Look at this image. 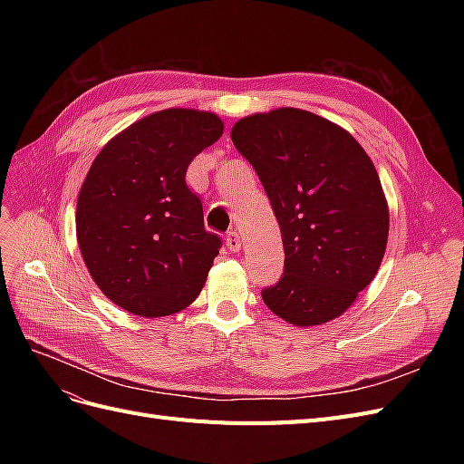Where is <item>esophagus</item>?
<instances>
[{"instance_id": "34e87169", "label": "esophagus", "mask_w": 464, "mask_h": 464, "mask_svg": "<svg viewBox=\"0 0 464 464\" xmlns=\"http://www.w3.org/2000/svg\"><path fill=\"white\" fill-rule=\"evenodd\" d=\"M227 247L230 249V251H240L242 249V240H240V234H237L236 230H230L228 234H227Z\"/></svg>"}]
</instances>
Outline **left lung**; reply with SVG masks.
<instances>
[{
    "label": "left lung",
    "mask_w": 464,
    "mask_h": 464,
    "mask_svg": "<svg viewBox=\"0 0 464 464\" xmlns=\"http://www.w3.org/2000/svg\"><path fill=\"white\" fill-rule=\"evenodd\" d=\"M278 220L285 271L261 290L292 325L339 317L382 265L389 210L375 166L356 139L312 111L280 108L232 128Z\"/></svg>",
    "instance_id": "obj_1"
}]
</instances>
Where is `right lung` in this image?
<instances>
[{
    "instance_id": "1",
    "label": "right lung",
    "mask_w": 464,
    "mask_h": 464,
    "mask_svg": "<svg viewBox=\"0 0 464 464\" xmlns=\"http://www.w3.org/2000/svg\"><path fill=\"white\" fill-rule=\"evenodd\" d=\"M222 135L210 111L170 108L116 135L98 152L77 201V240L106 296L141 317L184 310L222 246L186 184L198 154Z\"/></svg>"
}]
</instances>
